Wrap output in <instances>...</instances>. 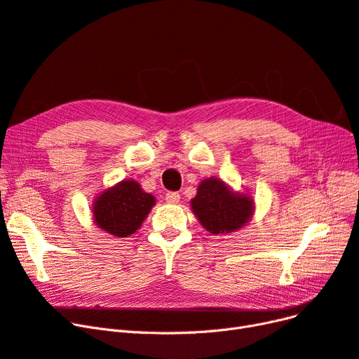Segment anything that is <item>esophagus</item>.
<instances>
[{"label":"esophagus","mask_w":359,"mask_h":359,"mask_svg":"<svg viewBox=\"0 0 359 359\" xmlns=\"http://www.w3.org/2000/svg\"><path fill=\"white\" fill-rule=\"evenodd\" d=\"M180 199H181V196H180L178 191H168V193H166V202H168V203L175 205V203L180 202Z\"/></svg>","instance_id":"34e87169"}]
</instances>
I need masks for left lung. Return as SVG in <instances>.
Listing matches in <instances>:
<instances>
[{"label": "left lung", "mask_w": 359, "mask_h": 359, "mask_svg": "<svg viewBox=\"0 0 359 359\" xmlns=\"http://www.w3.org/2000/svg\"><path fill=\"white\" fill-rule=\"evenodd\" d=\"M191 209L208 231L221 234L245 226L252 215V201L233 193L221 180L209 178L197 187Z\"/></svg>", "instance_id": "obj_1"}]
</instances>
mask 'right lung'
Instances as JSON below:
<instances>
[{"instance_id": "add662e5", "label": "right lung", "mask_w": 359, "mask_h": 359, "mask_svg": "<svg viewBox=\"0 0 359 359\" xmlns=\"http://www.w3.org/2000/svg\"><path fill=\"white\" fill-rule=\"evenodd\" d=\"M154 202V197L145 193L137 181H123L97 197L93 218L104 231L128 238L141 227Z\"/></svg>"}]
</instances>
